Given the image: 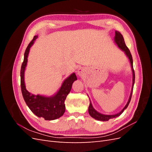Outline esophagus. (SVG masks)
Instances as JSON below:
<instances>
[{"label":"esophagus","instance_id":"34e87169","mask_svg":"<svg viewBox=\"0 0 152 152\" xmlns=\"http://www.w3.org/2000/svg\"><path fill=\"white\" fill-rule=\"evenodd\" d=\"M83 73H84V69L83 68H79L77 71L78 75H81L82 74H83Z\"/></svg>","mask_w":152,"mask_h":152}]
</instances>
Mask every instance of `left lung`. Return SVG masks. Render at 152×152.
<instances>
[{
    "instance_id": "8db88e82",
    "label": "left lung",
    "mask_w": 152,
    "mask_h": 152,
    "mask_svg": "<svg viewBox=\"0 0 152 152\" xmlns=\"http://www.w3.org/2000/svg\"><path fill=\"white\" fill-rule=\"evenodd\" d=\"M115 42L117 44L118 48H120V49H121L122 50H124V53H126V54L127 55V57L129 58V60H130V62H131V64L132 70V74H133V83H132V91H131V95H130L129 99V101H128L127 104L126 105V107L123 108V110H122L121 112H119L118 113H117L116 115H103L102 113H99L97 111H96V110L93 108V106H92L91 103L90 102L89 107V109H88L89 115L93 118L96 119V120L101 121H108L110 120V119H111V118H116V117H118L119 115H121L122 113V112H124V110L127 108L128 105H129V103L131 102V99L132 94V90H133V87H134V80H135V73H134V68H133V61H132V57L131 53L130 52L129 49L126 46V45L125 44V42H124V39L123 38V36L122 35V34L120 33V32H118L117 31H115Z\"/></svg>"
}]
</instances>
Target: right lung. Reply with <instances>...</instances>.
<instances>
[{
  "mask_svg": "<svg viewBox=\"0 0 152 152\" xmlns=\"http://www.w3.org/2000/svg\"><path fill=\"white\" fill-rule=\"evenodd\" d=\"M37 37V35L34 37V39L31 40L25 50L23 62L21 65L20 72L21 93L27 106L35 115L42 117L45 121H52L61 117L65 113V101L71 91L73 82L76 80L77 78L74 73H72L63 82L60 89L53 97H45L40 95L35 96L31 94L26 90L24 82L25 69L26 66L30 48Z\"/></svg>",
  "mask_w": 152,
  "mask_h": 152,
  "instance_id": "obj_1",
  "label": "right lung"
}]
</instances>
